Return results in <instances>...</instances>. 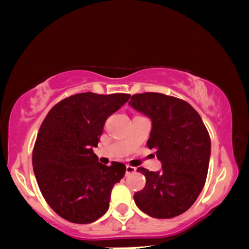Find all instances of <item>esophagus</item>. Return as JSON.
I'll list each match as a JSON object with an SVG mask.
<instances>
[{
	"label": "esophagus",
	"mask_w": 249,
	"mask_h": 249,
	"mask_svg": "<svg viewBox=\"0 0 249 249\" xmlns=\"http://www.w3.org/2000/svg\"><path fill=\"white\" fill-rule=\"evenodd\" d=\"M135 171H136V168H135V167H132L129 165L126 166V176H128L130 174H134Z\"/></svg>",
	"instance_id": "1"
}]
</instances>
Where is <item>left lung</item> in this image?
Segmentation results:
<instances>
[{
	"mask_svg": "<svg viewBox=\"0 0 249 249\" xmlns=\"http://www.w3.org/2000/svg\"><path fill=\"white\" fill-rule=\"evenodd\" d=\"M128 104L151 120L147 146L161 170L140 167L146 185L134 196L138 209L156 218L178 216L191 208L204 187L211 140L201 116L190 104L162 93L134 94Z\"/></svg>",
	"mask_w": 249,
	"mask_h": 249,
	"instance_id": "8db88e82",
	"label": "left lung"
}]
</instances>
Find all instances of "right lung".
I'll return each mask as SVG.
<instances>
[{
  "mask_svg": "<svg viewBox=\"0 0 249 249\" xmlns=\"http://www.w3.org/2000/svg\"><path fill=\"white\" fill-rule=\"evenodd\" d=\"M129 94H74L54 105L41 124L33 151V168L45 200L65 220L88 224L107 213L113 185L124 163L99 162L93 153L105 121Z\"/></svg>",
  "mask_w": 249,
  "mask_h": 249,
  "instance_id": "add662e5",
  "label": "right lung"
}]
</instances>
